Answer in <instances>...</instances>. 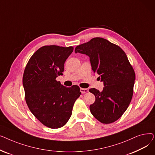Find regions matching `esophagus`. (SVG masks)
Instances as JSON below:
<instances>
[{"label": "esophagus", "mask_w": 155, "mask_h": 155, "mask_svg": "<svg viewBox=\"0 0 155 155\" xmlns=\"http://www.w3.org/2000/svg\"><path fill=\"white\" fill-rule=\"evenodd\" d=\"M88 89L87 88H80V92L82 94H84V93H87L88 92Z\"/></svg>", "instance_id": "esophagus-1"}]
</instances>
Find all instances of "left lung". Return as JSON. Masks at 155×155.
I'll list each match as a JSON object with an SVG mask.
<instances>
[{"mask_svg": "<svg viewBox=\"0 0 155 155\" xmlns=\"http://www.w3.org/2000/svg\"><path fill=\"white\" fill-rule=\"evenodd\" d=\"M75 52L89 56L92 70L104 82L102 92L94 88L89 90L95 97L90 105L92 114L103 124L114 123L123 116L133 95L135 73L126 54L102 38L77 46Z\"/></svg>", "mask_w": 155, "mask_h": 155, "instance_id": "1", "label": "left lung"}]
</instances>
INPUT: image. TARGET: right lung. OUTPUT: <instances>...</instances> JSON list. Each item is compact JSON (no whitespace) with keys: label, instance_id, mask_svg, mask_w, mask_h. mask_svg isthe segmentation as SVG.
I'll return each mask as SVG.
<instances>
[{"label":"right lung","instance_id":"obj_1","mask_svg":"<svg viewBox=\"0 0 155 155\" xmlns=\"http://www.w3.org/2000/svg\"><path fill=\"white\" fill-rule=\"evenodd\" d=\"M73 47L44 46L32 55L24 71L22 84L28 106L45 126L58 129L67 124L80 87H64L56 80L61 75L64 64Z\"/></svg>","mask_w":155,"mask_h":155}]
</instances>
